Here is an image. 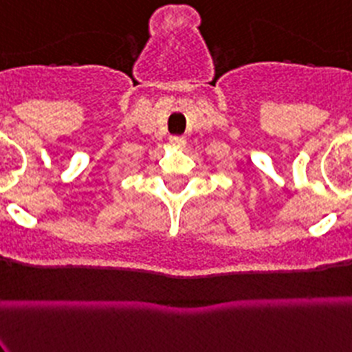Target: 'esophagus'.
<instances>
[{"label": "esophagus", "mask_w": 352, "mask_h": 352, "mask_svg": "<svg viewBox=\"0 0 352 352\" xmlns=\"http://www.w3.org/2000/svg\"><path fill=\"white\" fill-rule=\"evenodd\" d=\"M170 143H173V145H176V146H185L186 140L183 138V136H173V138H170Z\"/></svg>", "instance_id": "esophagus-1"}]
</instances>
